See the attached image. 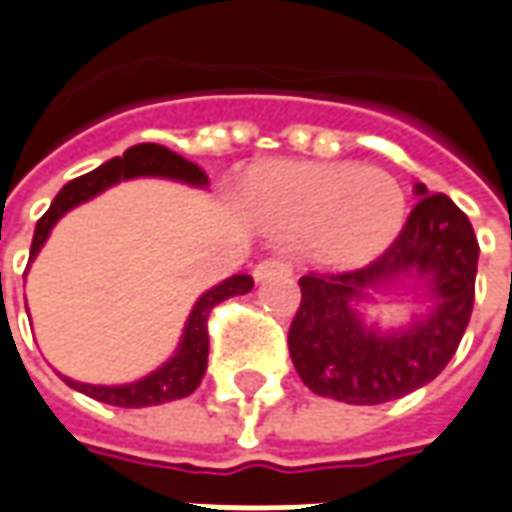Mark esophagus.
Segmentation results:
<instances>
[{
	"label": "esophagus",
	"mask_w": 512,
	"mask_h": 512,
	"mask_svg": "<svg viewBox=\"0 0 512 512\" xmlns=\"http://www.w3.org/2000/svg\"><path fill=\"white\" fill-rule=\"evenodd\" d=\"M292 273V264L284 262V259H264L253 267V278L256 281H264V278H273V276H287Z\"/></svg>",
	"instance_id": "esophagus-1"
}]
</instances>
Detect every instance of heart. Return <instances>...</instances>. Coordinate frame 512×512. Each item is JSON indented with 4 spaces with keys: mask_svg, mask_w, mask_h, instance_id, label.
<instances>
[{
    "mask_svg": "<svg viewBox=\"0 0 512 512\" xmlns=\"http://www.w3.org/2000/svg\"><path fill=\"white\" fill-rule=\"evenodd\" d=\"M245 197L256 222L276 236H298L323 267H359L393 245L407 217L401 183L351 161H278L253 169Z\"/></svg>",
    "mask_w": 512,
    "mask_h": 512,
    "instance_id": "heart-1",
    "label": "heart"
}]
</instances>
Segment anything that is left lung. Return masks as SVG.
I'll list each match as a JSON object with an SVG mask.
<instances>
[{
    "mask_svg": "<svg viewBox=\"0 0 512 512\" xmlns=\"http://www.w3.org/2000/svg\"><path fill=\"white\" fill-rule=\"evenodd\" d=\"M421 197L396 242L376 262L348 273H309L290 326V357L317 396L384 404L429 384L449 365L474 309L479 245L463 211L446 195ZM415 280L430 309L404 330L368 327L358 303L368 289Z\"/></svg>",
    "mask_w": 512,
    "mask_h": 512,
    "instance_id": "8db88e82",
    "label": "left lung"
}]
</instances>
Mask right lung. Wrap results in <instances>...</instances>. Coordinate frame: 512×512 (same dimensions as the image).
<instances>
[{
    "mask_svg": "<svg viewBox=\"0 0 512 512\" xmlns=\"http://www.w3.org/2000/svg\"><path fill=\"white\" fill-rule=\"evenodd\" d=\"M142 175L144 178H169V181H181L189 183V186H206L209 183L206 172L192 161H186L183 155L172 153L161 144H136L122 155L105 161L102 167L91 169V172L63 186L58 197L52 200L47 214L35 225L30 262L38 256L41 245L47 242L52 225L61 220L66 211L86 203L94 195H100L102 189H108L114 183L142 178ZM250 287H253L250 276H231L220 281L217 287H211L209 292H203L197 298L189 320H186L178 351L161 368L153 370L150 376H144L139 382L86 384L74 382L69 376H63V382L74 390H80V393H86V396L97 398L102 404H114V407H153V404H167L175 398H186L189 393H195L203 373H206V365H209V329H206V323H209L211 309L225 298L245 295V292H250Z\"/></svg>",
    "mask_w": 512,
    "mask_h": 512,
    "instance_id": "add662e5",
    "label": "right lung"
}]
</instances>
